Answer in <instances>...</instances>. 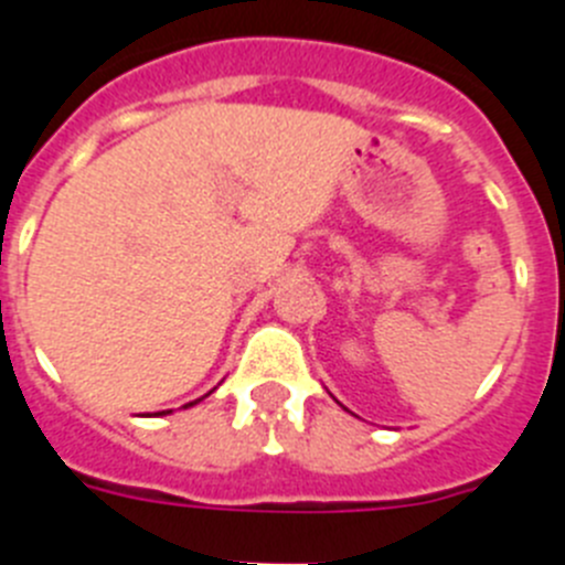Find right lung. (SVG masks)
<instances>
[{
	"instance_id": "obj_1",
	"label": "right lung",
	"mask_w": 565,
	"mask_h": 565,
	"mask_svg": "<svg viewBox=\"0 0 565 565\" xmlns=\"http://www.w3.org/2000/svg\"><path fill=\"white\" fill-rule=\"evenodd\" d=\"M198 402H201V398H198ZM192 404H194V402H192Z\"/></svg>"
}]
</instances>
